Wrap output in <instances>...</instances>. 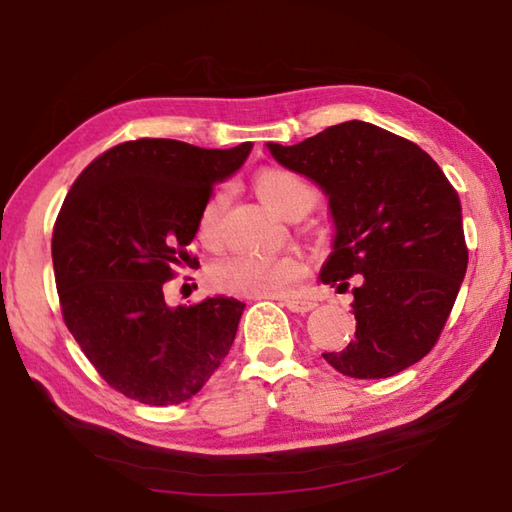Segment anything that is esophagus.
I'll list each match as a JSON object with an SVG mask.
<instances>
[{"instance_id": "esophagus-1", "label": "esophagus", "mask_w": 512, "mask_h": 512, "mask_svg": "<svg viewBox=\"0 0 512 512\" xmlns=\"http://www.w3.org/2000/svg\"><path fill=\"white\" fill-rule=\"evenodd\" d=\"M284 307H287L289 311H293V314H307V311H311L316 307V302L311 300H300V298H287L282 302Z\"/></svg>"}]
</instances>
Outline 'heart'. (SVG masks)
I'll return each instance as SVG.
<instances>
[{
  "mask_svg": "<svg viewBox=\"0 0 512 512\" xmlns=\"http://www.w3.org/2000/svg\"><path fill=\"white\" fill-rule=\"evenodd\" d=\"M255 192L266 207L282 216H305L316 203V189L300 173L282 167L264 169L255 176ZM225 205V192H214L207 198L201 214H198V239L205 246L219 244L221 214ZM305 275V266L291 255L282 257H250L232 255L212 268V282L216 287L248 296L282 298L289 296L293 287Z\"/></svg>",
  "mask_w": 512,
  "mask_h": 512,
  "instance_id": "1",
  "label": "heart"
}]
</instances>
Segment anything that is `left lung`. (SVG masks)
<instances>
[{
  "instance_id": "obj_1",
  "label": "left lung",
  "mask_w": 512,
  "mask_h": 512,
  "mask_svg": "<svg viewBox=\"0 0 512 512\" xmlns=\"http://www.w3.org/2000/svg\"><path fill=\"white\" fill-rule=\"evenodd\" d=\"M273 158L316 183L334 221L320 282L352 289L354 341L323 352L354 379H386L436 345L467 271L456 189L418 144L368 121H343L305 142H268Z\"/></svg>"
}]
</instances>
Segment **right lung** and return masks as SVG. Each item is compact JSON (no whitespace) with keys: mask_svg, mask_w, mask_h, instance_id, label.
I'll return each mask as SVG.
<instances>
[{"mask_svg":"<svg viewBox=\"0 0 512 512\" xmlns=\"http://www.w3.org/2000/svg\"><path fill=\"white\" fill-rule=\"evenodd\" d=\"M250 149L149 137L117 144L83 169L60 207L51 257L65 325L131 400H189L232 348L244 302L214 296L169 307L162 287L176 266L198 264L185 250L198 214Z\"/></svg>","mask_w":512,"mask_h":512,"instance_id":"1","label":"right lung"}]
</instances>
